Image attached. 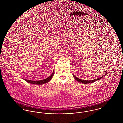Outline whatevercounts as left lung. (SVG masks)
<instances>
[{"mask_svg":"<svg viewBox=\"0 0 123 123\" xmlns=\"http://www.w3.org/2000/svg\"><path fill=\"white\" fill-rule=\"evenodd\" d=\"M105 75H106V74H105ZM105 75L103 76H101V77H99V78L95 79H94V80H89V81L80 79H79V78L76 77V76H75L74 75H73V77H74V78L76 80V81H77L78 82H81L82 83H86V84H87V83H91L94 82H95L96 81H97V80H99V79H101V78H103L104 76H105Z\"/></svg>","mask_w":123,"mask_h":123,"instance_id":"8db88e82","label":"left lung"}]
</instances>
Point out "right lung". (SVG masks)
Masks as SVG:
<instances>
[{"label": "right lung", "mask_w": 123, "mask_h": 123, "mask_svg": "<svg viewBox=\"0 0 123 123\" xmlns=\"http://www.w3.org/2000/svg\"><path fill=\"white\" fill-rule=\"evenodd\" d=\"M54 70H53L52 74L50 76L48 77L47 78L43 79V80H41L40 81H32V80H27L26 79H24V80H25L26 82H29V83H31V84H37V85H41L43 84L44 83H47V82H49L52 78L53 77V76L54 75Z\"/></svg>", "instance_id": "1"}]
</instances>
